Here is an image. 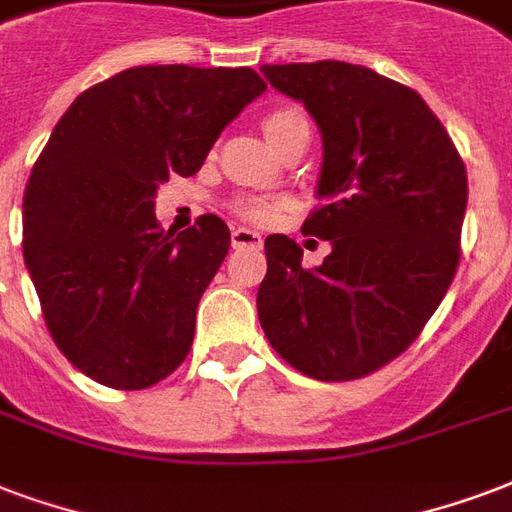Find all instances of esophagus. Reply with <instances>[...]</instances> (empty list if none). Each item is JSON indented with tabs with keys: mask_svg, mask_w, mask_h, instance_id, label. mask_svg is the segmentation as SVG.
<instances>
[{
	"mask_svg": "<svg viewBox=\"0 0 512 512\" xmlns=\"http://www.w3.org/2000/svg\"><path fill=\"white\" fill-rule=\"evenodd\" d=\"M261 234L251 232V229H234L232 232V248L242 251V248H261Z\"/></svg>",
	"mask_w": 512,
	"mask_h": 512,
	"instance_id": "34e87169",
	"label": "esophagus"
}]
</instances>
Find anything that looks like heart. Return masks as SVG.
Masks as SVG:
<instances>
[{
	"instance_id": "b5f03b06",
	"label": "heart",
	"mask_w": 512,
	"mask_h": 512,
	"mask_svg": "<svg viewBox=\"0 0 512 512\" xmlns=\"http://www.w3.org/2000/svg\"><path fill=\"white\" fill-rule=\"evenodd\" d=\"M264 134H267V140L275 145V148H283L294 134L307 132V121L302 110L297 107H275L270 113L264 115ZM232 213L242 221H248L253 226H267L275 224L278 221V215L283 213V202L280 199H270V197H237L232 202Z\"/></svg>"
}]
</instances>
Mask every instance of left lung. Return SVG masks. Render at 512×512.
Listing matches in <instances>:
<instances>
[{"instance_id": "left-lung-1", "label": "left lung", "mask_w": 512, "mask_h": 512, "mask_svg": "<svg viewBox=\"0 0 512 512\" xmlns=\"http://www.w3.org/2000/svg\"><path fill=\"white\" fill-rule=\"evenodd\" d=\"M261 72L324 134L321 205L302 232L332 242L313 270L286 234L267 237L261 329L302 375L364 378L416 343L451 286L467 169L440 118L397 80L345 61Z\"/></svg>"}]
</instances>
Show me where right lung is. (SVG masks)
Listing matches in <instances>:
<instances>
[{
	"mask_svg": "<svg viewBox=\"0 0 512 512\" xmlns=\"http://www.w3.org/2000/svg\"><path fill=\"white\" fill-rule=\"evenodd\" d=\"M264 88L251 67L124 69L69 105L34 161L23 259L53 343L96 383L156 386L191 351L232 237L213 213L164 232L153 199L172 172L197 175Z\"/></svg>",
	"mask_w": 512,
	"mask_h": 512,
	"instance_id": "right-lung-1",
	"label": "right lung"
}]
</instances>
